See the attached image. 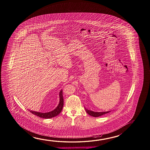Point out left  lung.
Wrapping results in <instances>:
<instances>
[{"mask_svg":"<svg viewBox=\"0 0 150 150\" xmlns=\"http://www.w3.org/2000/svg\"><path fill=\"white\" fill-rule=\"evenodd\" d=\"M85 110H86V112H87L88 114L89 115H90V116H93V117H99V116H100L101 115L106 114H107V113H108V112H110V111H109V112H93V111H91V110H88V109H86L85 107Z\"/></svg>","mask_w":150,"mask_h":150,"instance_id":"1","label":"left lung"}]
</instances>
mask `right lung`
Here are the masks:
<instances>
[{
	"mask_svg": "<svg viewBox=\"0 0 150 150\" xmlns=\"http://www.w3.org/2000/svg\"><path fill=\"white\" fill-rule=\"evenodd\" d=\"M63 98L62 90H61L60 92V103L58 105L57 107L52 110L51 112H45V113H42L40 112H34V111H32L30 110V112L32 113L33 114L35 115L38 117L43 118H51L52 117H55L60 114L62 110L63 107Z\"/></svg>",
	"mask_w": 150,
	"mask_h": 150,
	"instance_id": "obj_1",
	"label": "right lung"
}]
</instances>
